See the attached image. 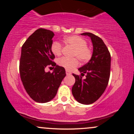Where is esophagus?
Instances as JSON below:
<instances>
[{
    "instance_id": "1",
    "label": "esophagus",
    "mask_w": 134,
    "mask_h": 134,
    "mask_svg": "<svg viewBox=\"0 0 134 134\" xmlns=\"http://www.w3.org/2000/svg\"><path fill=\"white\" fill-rule=\"evenodd\" d=\"M66 74H67V76H70L72 74V73L68 71V70H66Z\"/></svg>"
}]
</instances>
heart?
<instances>
[{"mask_svg":"<svg viewBox=\"0 0 134 134\" xmlns=\"http://www.w3.org/2000/svg\"><path fill=\"white\" fill-rule=\"evenodd\" d=\"M64 42L74 48L72 57H76L82 62H87L92 57V50L87 45V41L84 38L77 35L65 36L64 38ZM62 47L60 43L55 41L51 46L52 53L56 56H59L62 53ZM77 58H67L62 57L58 61V64L64 67L67 70H72L79 65V61Z\"/></svg>","mask_w":134,"mask_h":134,"instance_id":"b5f03b06","label":"heart"}]
</instances>
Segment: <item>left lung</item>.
<instances>
[{
  "mask_svg": "<svg viewBox=\"0 0 134 134\" xmlns=\"http://www.w3.org/2000/svg\"><path fill=\"white\" fill-rule=\"evenodd\" d=\"M93 43V51L90 60L78 70L86 79L73 74L76 82L72 93L77 101L83 104L93 103L100 98L107 88L110 75L111 55L102 39L93 33H84Z\"/></svg>",
  "mask_w": 134,
  "mask_h": 134,
  "instance_id": "8db88e82",
  "label": "left lung"
}]
</instances>
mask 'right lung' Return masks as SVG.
<instances>
[{"label": "right lung", "mask_w": 134, "mask_h": 134, "mask_svg": "<svg viewBox=\"0 0 134 134\" xmlns=\"http://www.w3.org/2000/svg\"><path fill=\"white\" fill-rule=\"evenodd\" d=\"M54 33L40 28L35 31L23 44L19 62L21 81L27 93L34 101L44 103L57 94L66 76L64 67L56 65L51 50ZM54 68L53 72H46L48 66Z\"/></svg>", "instance_id": "add662e5"}]
</instances>
